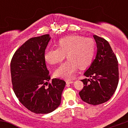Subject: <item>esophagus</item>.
I'll list each match as a JSON object with an SVG mask.
<instances>
[{
  "mask_svg": "<svg viewBox=\"0 0 128 128\" xmlns=\"http://www.w3.org/2000/svg\"><path fill=\"white\" fill-rule=\"evenodd\" d=\"M66 82L67 84H70L73 83L74 82L73 81L70 80H66Z\"/></svg>",
  "mask_w": 128,
  "mask_h": 128,
  "instance_id": "obj_1",
  "label": "esophagus"
}]
</instances>
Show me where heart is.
I'll list each match as a JSON object with an SVG mask.
<instances>
[{"mask_svg":"<svg viewBox=\"0 0 128 128\" xmlns=\"http://www.w3.org/2000/svg\"><path fill=\"white\" fill-rule=\"evenodd\" d=\"M57 48L48 50L44 53L48 63L54 65L68 60L54 71L57 77L70 78L78 68L84 70L90 66L96 52V42L94 40L79 35H70L58 40Z\"/></svg>","mask_w":128,"mask_h":128,"instance_id":"heart-1","label":"heart"}]
</instances>
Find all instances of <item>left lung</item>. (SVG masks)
Here are the masks:
<instances>
[{"label":"left lung","mask_w":128,"mask_h":128,"mask_svg":"<svg viewBox=\"0 0 128 128\" xmlns=\"http://www.w3.org/2000/svg\"><path fill=\"white\" fill-rule=\"evenodd\" d=\"M97 47L95 59L84 75L88 78L81 80L84 88L79 92L81 99L96 105L106 102L114 94L119 82L118 62L109 42L94 35Z\"/></svg>","instance_id":"obj_1"}]
</instances>
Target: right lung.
Returning a JSON list of instances; mask_svg holds the SVG:
<instances>
[{
	"mask_svg": "<svg viewBox=\"0 0 128 128\" xmlns=\"http://www.w3.org/2000/svg\"><path fill=\"white\" fill-rule=\"evenodd\" d=\"M50 34L29 39L12 57L10 63L13 90L19 101L28 110L36 114H47L60 104L65 81L51 79L46 68L44 52Z\"/></svg>",
	"mask_w": 128,
	"mask_h": 128,
	"instance_id": "1",
	"label": "right lung"
}]
</instances>
